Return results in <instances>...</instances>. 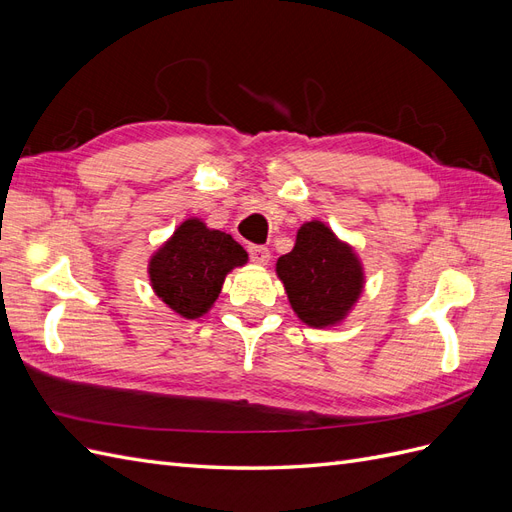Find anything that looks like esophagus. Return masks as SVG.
<instances>
[{
    "label": "esophagus",
    "instance_id": "obj_1",
    "mask_svg": "<svg viewBox=\"0 0 512 512\" xmlns=\"http://www.w3.org/2000/svg\"><path fill=\"white\" fill-rule=\"evenodd\" d=\"M250 256L256 265H262V267L269 265V260H271V252L265 245H250Z\"/></svg>",
    "mask_w": 512,
    "mask_h": 512
}]
</instances>
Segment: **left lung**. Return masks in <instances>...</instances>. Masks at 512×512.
Returning <instances> with one entry per match:
<instances>
[{
	"mask_svg": "<svg viewBox=\"0 0 512 512\" xmlns=\"http://www.w3.org/2000/svg\"><path fill=\"white\" fill-rule=\"evenodd\" d=\"M275 273L294 314L314 329L342 324L365 288L359 254L320 220L305 222L297 230L294 247L277 258Z\"/></svg>",
	"mask_w": 512,
	"mask_h": 512,
	"instance_id": "left-lung-1",
	"label": "left lung"
}]
</instances>
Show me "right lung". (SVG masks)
I'll list each match as a JSON object with an SVG mask.
<instances>
[{
  "label": "right lung",
  "instance_id": "obj_1",
  "mask_svg": "<svg viewBox=\"0 0 512 512\" xmlns=\"http://www.w3.org/2000/svg\"><path fill=\"white\" fill-rule=\"evenodd\" d=\"M243 265L247 252L235 239L200 218H188L151 254L147 273L170 312L196 320L218 301L226 275Z\"/></svg>",
  "mask_w": 512,
  "mask_h": 512
}]
</instances>
